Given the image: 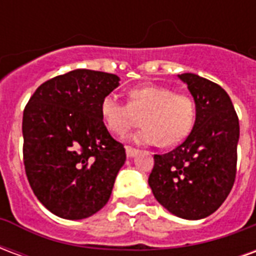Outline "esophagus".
Here are the masks:
<instances>
[{"mask_svg":"<svg viewBox=\"0 0 256 256\" xmlns=\"http://www.w3.org/2000/svg\"><path fill=\"white\" fill-rule=\"evenodd\" d=\"M136 154H137V150H134L132 146H126V155H128V158H133V156H136Z\"/></svg>","mask_w":256,"mask_h":256,"instance_id":"obj_1","label":"esophagus"}]
</instances>
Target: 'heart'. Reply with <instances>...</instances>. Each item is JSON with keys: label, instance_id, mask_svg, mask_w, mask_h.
<instances>
[{"label": "heart", "instance_id": "obj_1", "mask_svg": "<svg viewBox=\"0 0 256 256\" xmlns=\"http://www.w3.org/2000/svg\"><path fill=\"white\" fill-rule=\"evenodd\" d=\"M100 114L108 132L122 136L136 122V115H142L144 128L133 140L138 144L172 146L181 142L192 132L196 119V104L186 94L174 93L164 86L146 84L128 92L124 104L115 94L106 96L100 102Z\"/></svg>", "mask_w": 256, "mask_h": 256}]
</instances>
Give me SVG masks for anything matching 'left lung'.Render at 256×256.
<instances>
[{"label":"left lung","mask_w":256,"mask_h":256,"mask_svg":"<svg viewBox=\"0 0 256 256\" xmlns=\"http://www.w3.org/2000/svg\"><path fill=\"white\" fill-rule=\"evenodd\" d=\"M196 104V120L182 144L155 155L148 178L155 198L184 220H202L220 208L236 178L238 118L220 84L181 74Z\"/></svg>","instance_id":"obj_1"}]
</instances>
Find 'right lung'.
Wrapping results in <instances>:
<instances>
[{"label":"right lung","instance_id":"add662e5","mask_svg":"<svg viewBox=\"0 0 256 256\" xmlns=\"http://www.w3.org/2000/svg\"><path fill=\"white\" fill-rule=\"evenodd\" d=\"M119 80L114 74L74 70L44 82L26 106L27 180L60 218L84 220L110 200L126 152L104 126L100 102Z\"/></svg>","mask_w":256,"mask_h":256}]
</instances>
